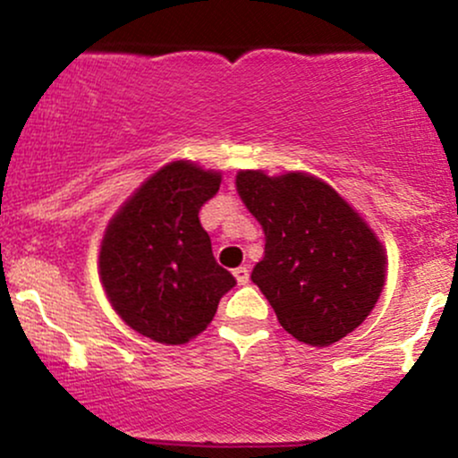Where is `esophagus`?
<instances>
[{"instance_id": "34e87169", "label": "esophagus", "mask_w": 458, "mask_h": 458, "mask_svg": "<svg viewBox=\"0 0 458 458\" xmlns=\"http://www.w3.org/2000/svg\"><path fill=\"white\" fill-rule=\"evenodd\" d=\"M233 273H234L236 282H239V284H247V282H250V269H247L245 265L236 267V269H234Z\"/></svg>"}]
</instances>
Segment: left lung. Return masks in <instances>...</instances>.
Masks as SVG:
<instances>
[{
    "instance_id": "obj_1",
    "label": "left lung",
    "mask_w": 458,
    "mask_h": 458,
    "mask_svg": "<svg viewBox=\"0 0 458 458\" xmlns=\"http://www.w3.org/2000/svg\"><path fill=\"white\" fill-rule=\"evenodd\" d=\"M236 191L265 233L251 280L280 325L310 346L360 327L386 284V247L360 213L306 172L241 170Z\"/></svg>"
}]
</instances>
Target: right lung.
Returning a JSON list of instances; mask_svg holds the SVG:
<instances>
[{"label": "right lung", "instance_id": "add662e5", "mask_svg": "<svg viewBox=\"0 0 458 458\" xmlns=\"http://www.w3.org/2000/svg\"><path fill=\"white\" fill-rule=\"evenodd\" d=\"M222 172L172 161L146 178L109 219L98 276L120 318L161 344H185L208 327L236 280L213 259L199 208Z\"/></svg>", "mask_w": 458, "mask_h": 458}]
</instances>
